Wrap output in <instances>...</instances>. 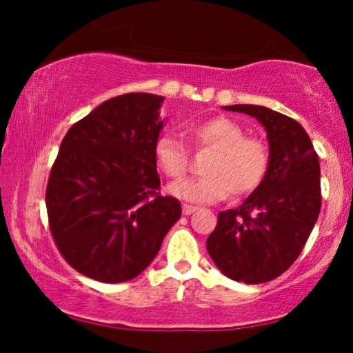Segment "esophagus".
<instances>
[{
  "label": "esophagus",
  "mask_w": 353,
  "mask_h": 353,
  "mask_svg": "<svg viewBox=\"0 0 353 353\" xmlns=\"http://www.w3.org/2000/svg\"><path fill=\"white\" fill-rule=\"evenodd\" d=\"M197 208L196 205H189V204H182V212H184V216H190L192 212H196Z\"/></svg>",
  "instance_id": "obj_1"
}]
</instances>
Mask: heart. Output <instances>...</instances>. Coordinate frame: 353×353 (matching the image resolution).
<instances>
[{
	"instance_id": "b5f03b06",
	"label": "heart",
	"mask_w": 353,
	"mask_h": 353,
	"mask_svg": "<svg viewBox=\"0 0 353 353\" xmlns=\"http://www.w3.org/2000/svg\"><path fill=\"white\" fill-rule=\"evenodd\" d=\"M188 132L197 149L214 152L204 165V177L169 185L174 197L209 204L222 201L229 192L241 199L261 188L270 165V151L264 139L245 136V129L225 116L194 123ZM154 163L169 179H181L189 169V151L179 137L163 134L154 143Z\"/></svg>"
}]
</instances>
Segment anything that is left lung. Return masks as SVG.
<instances>
[{
  "mask_svg": "<svg viewBox=\"0 0 353 353\" xmlns=\"http://www.w3.org/2000/svg\"><path fill=\"white\" fill-rule=\"evenodd\" d=\"M224 109L244 112L264 125L270 165L261 188L244 204L219 214L208 252L232 281L269 282L294 264L317 222L322 204L319 156L292 117L254 104Z\"/></svg>",
  "mask_w": 353,
  "mask_h": 353,
  "instance_id": "1",
  "label": "left lung"
}]
</instances>
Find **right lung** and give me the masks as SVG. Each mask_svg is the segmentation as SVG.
<instances>
[{"instance_id":"right-lung-1","label":"right lung","mask_w":353,"mask_h":353,"mask_svg":"<svg viewBox=\"0 0 353 353\" xmlns=\"http://www.w3.org/2000/svg\"><path fill=\"white\" fill-rule=\"evenodd\" d=\"M163 101L148 92L104 101L59 145L46 189L51 236L64 261L94 281L137 277L181 217V202L157 192Z\"/></svg>"}]
</instances>
